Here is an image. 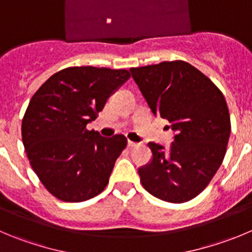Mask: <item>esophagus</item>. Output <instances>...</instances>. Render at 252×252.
Here are the masks:
<instances>
[{"label":"esophagus","instance_id":"34e87169","mask_svg":"<svg viewBox=\"0 0 252 252\" xmlns=\"http://www.w3.org/2000/svg\"><path fill=\"white\" fill-rule=\"evenodd\" d=\"M137 145H139V143H135V142H131V140H128V147L129 148L137 147Z\"/></svg>","mask_w":252,"mask_h":252}]
</instances>
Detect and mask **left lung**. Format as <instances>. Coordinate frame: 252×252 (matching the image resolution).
Here are the masks:
<instances>
[{
  "label": "left lung",
  "mask_w": 252,
  "mask_h": 252,
  "mask_svg": "<svg viewBox=\"0 0 252 252\" xmlns=\"http://www.w3.org/2000/svg\"><path fill=\"white\" fill-rule=\"evenodd\" d=\"M140 93L155 117L174 133L169 149L155 143L150 163L138 169L153 196L180 204L194 199L211 182L224 160L230 114L220 89L184 61L130 68Z\"/></svg>",
  "instance_id": "1"
}]
</instances>
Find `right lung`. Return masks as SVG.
Returning a JSON list of instances; mask_svg holds the SVG:
<instances>
[{
  "label": "right lung",
  "instance_id": "right-lung-1",
  "mask_svg": "<svg viewBox=\"0 0 252 252\" xmlns=\"http://www.w3.org/2000/svg\"><path fill=\"white\" fill-rule=\"evenodd\" d=\"M129 77L126 69L69 67L49 77L30 100L23 145L41 183L60 200L81 203L107 187L126 138H105L86 126Z\"/></svg>",
  "mask_w": 252,
  "mask_h": 252
}]
</instances>
